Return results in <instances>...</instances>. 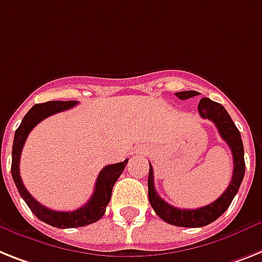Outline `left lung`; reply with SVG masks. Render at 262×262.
<instances>
[{
  "instance_id": "left-lung-1",
  "label": "left lung",
  "mask_w": 262,
  "mask_h": 262,
  "mask_svg": "<svg viewBox=\"0 0 262 262\" xmlns=\"http://www.w3.org/2000/svg\"><path fill=\"white\" fill-rule=\"evenodd\" d=\"M177 97L181 100H186L190 97L200 95L196 91H182L177 92ZM198 112L202 119H209L217 127L218 133L222 139L229 144L233 155V177L229 183L228 189L225 190L220 198L214 201L213 204L206 205L200 209H178L168 205L165 200L158 195L154 187V171L150 165L148 171V201L151 206L157 213L158 217L167 224L181 226V228H201L206 226L217 220L220 215L226 211L233 198L238 191L244 175H245V159H244V144L241 139V134L238 128L233 123L232 118L217 101L210 100L209 97H202L198 104Z\"/></svg>"
}]
</instances>
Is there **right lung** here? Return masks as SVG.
Wrapping results in <instances>:
<instances>
[{"instance_id": "add662e5", "label": "right lung", "mask_w": 262, "mask_h": 262, "mask_svg": "<svg viewBox=\"0 0 262 262\" xmlns=\"http://www.w3.org/2000/svg\"><path fill=\"white\" fill-rule=\"evenodd\" d=\"M77 101H47L42 104H36L30 108L28 114L24 116L23 122L14 134V140H13L12 148V177L16 183L17 190L19 195L23 196L24 201L27 202L32 213L45 224L55 226L60 229L68 228H80V226H87L90 224L99 221L105 213V207L110 204L112 194V187L126 167L128 159L124 162H119L115 165L105 166L100 171L96 179L95 185V191L90 198L87 204L79 207L75 211H56L51 210L48 207L42 206L34 200L33 196L28 193L25 189L21 177H19V158H21V151H23L24 143L27 140L28 135L34 127L37 126L41 120L48 118L51 115H55L57 112L66 111L69 108L75 107Z\"/></svg>"}]
</instances>
